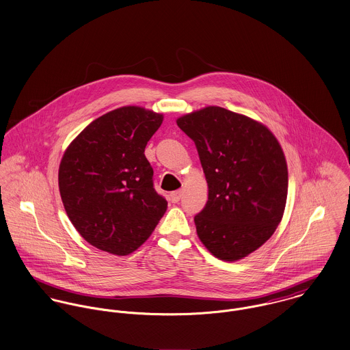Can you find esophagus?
I'll use <instances>...</instances> for the list:
<instances>
[{
    "label": "esophagus",
    "instance_id": "obj_1",
    "mask_svg": "<svg viewBox=\"0 0 350 350\" xmlns=\"http://www.w3.org/2000/svg\"><path fill=\"white\" fill-rule=\"evenodd\" d=\"M182 196H183V191H174V192H171V195H170V200H171L172 203H178V202L182 199Z\"/></svg>",
    "mask_w": 350,
    "mask_h": 350
}]
</instances>
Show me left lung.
<instances>
[{
  "instance_id": "8db88e82",
  "label": "left lung",
  "mask_w": 350,
  "mask_h": 350,
  "mask_svg": "<svg viewBox=\"0 0 350 350\" xmlns=\"http://www.w3.org/2000/svg\"><path fill=\"white\" fill-rule=\"evenodd\" d=\"M199 154L208 200L193 218L210 253L237 260L259 249L281 222L287 165L275 136L253 119L207 107L176 120Z\"/></svg>"
}]
</instances>
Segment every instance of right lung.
Wrapping results in <instances>:
<instances>
[{
    "mask_svg": "<svg viewBox=\"0 0 350 350\" xmlns=\"http://www.w3.org/2000/svg\"><path fill=\"white\" fill-rule=\"evenodd\" d=\"M161 122L160 113L122 107L84 128L64 154L59 187L65 211L80 235L103 252H135L167 210L144 155Z\"/></svg>",
    "mask_w": 350,
    "mask_h": 350,
    "instance_id": "1",
    "label": "right lung"
}]
</instances>
